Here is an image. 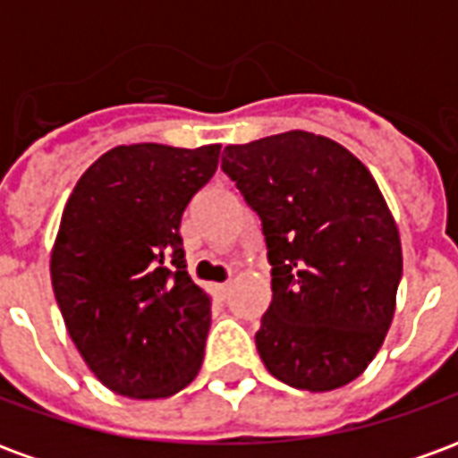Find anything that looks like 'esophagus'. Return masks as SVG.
Wrapping results in <instances>:
<instances>
[{
	"label": "esophagus",
	"mask_w": 458,
	"mask_h": 458,
	"mask_svg": "<svg viewBox=\"0 0 458 458\" xmlns=\"http://www.w3.org/2000/svg\"><path fill=\"white\" fill-rule=\"evenodd\" d=\"M216 292H218L220 297L225 299L228 297V292H230V282H220V284H216Z\"/></svg>",
	"instance_id": "esophagus-1"
}]
</instances>
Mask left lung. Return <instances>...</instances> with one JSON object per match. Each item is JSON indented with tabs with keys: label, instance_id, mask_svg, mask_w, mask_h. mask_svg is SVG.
Instances as JSON below:
<instances>
[{
	"label": "left lung",
	"instance_id": "left-lung-1",
	"mask_svg": "<svg viewBox=\"0 0 458 458\" xmlns=\"http://www.w3.org/2000/svg\"><path fill=\"white\" fill-rule=\"evenodd\" d=\"M220 169L262 223L272 304L255 345L297 390L327 393L373 360L403 279L400 235L353 154L311 131L230 144Z\"/></svg>",
	"mask_w": 458,
	"mask_h": 458
}]
</instances>
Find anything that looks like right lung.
I'll list each match as a JSON object with an SVG mask.
<instances>
[{"label": "right lung", "instance_id": "add662e5", "mask_svg": "<svg viewBox=\"0 0 458 458\" xmlns=\"http://www.w3.org/2000/svg\"><path fill=\"white\" fill-rule=\"evenodd\" d=\"M220 144L114 147L75 183L51 255L65 328L95 377L124 397H169L196 377L210 299L191 279L181 216Z\"/></svg>", "mask_w": 458, "mask_h": 458}]
</instances>
